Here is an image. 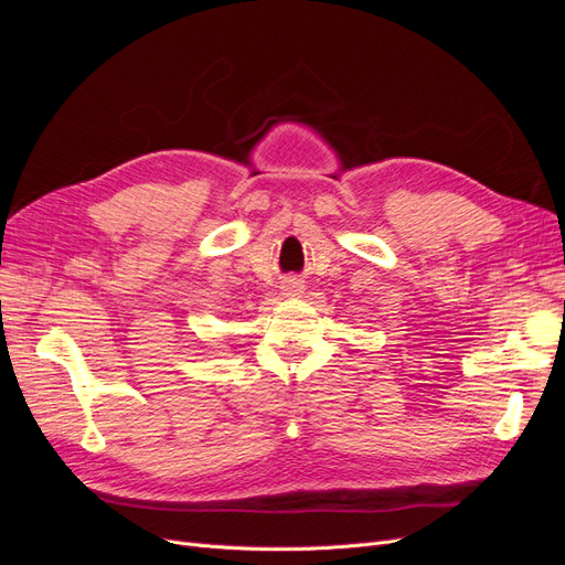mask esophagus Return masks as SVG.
<instances>
[{
	"label": "esophagus",
	"mask_w": 565,
	"mask_h": 565,
	"mask_svg": "<svg viewBox=\"0 0 565 565\" xmlns=\"http://www.w3.org/2000/svg\"><path fill=\"white\" fill-rule=\"evenodd\" d=\"M303 289H306V285H303V280H299V278H287V280H282V285H280V292H282V297H287V299L301 297Z\"/></svg>",
	"instance_id": "obj_1"
}]
</instances>
